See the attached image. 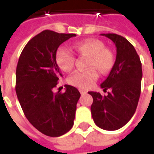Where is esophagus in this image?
<instances>
[{"label": "esophagus", "mask_w": 154, "mask_h": 154, "mask_svg": "<svg viewBox=\"0 0 154 154\" xmlns=\"http://www.w3.org/2000/svg\"><path fill=\"white\" fill-rule=\"evenodd\" d=\"M80 91L81 95H85V94H87V91H83V90H79Z\"/></svg>", "instance_id": "1"}]
</instances>
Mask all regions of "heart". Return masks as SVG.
<instances>
[{"mask_svg":"<svg viewBox=\"0 0 154 154\" xmlns=\"http://www.w3.org/2000/svg\"><path fill=\"white\" fill-rule=\"evenodd\" d=\"M104 44L98 39H87L73 45V48L79 55L87 56V70L76 71L68 77V82L81 89L90 88L97 81L98 73L95 67L101 73H106L114 64L112 52L106 48ZM75 55L65 46L57 48L55 53V61L57 66L65 72L70 71L74 66Z\"/></svg>","mask_w":154,"mask_h":154,"instance_id":"obj_1","label":"heart"}]
</instances>
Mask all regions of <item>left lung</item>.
Segmentation results:
<instances>
[{
	"instance_id": "1",
	"label": "left lung",
	"mask_w": 154,
	"mask_h": 154,
	"mask_svg": "<svg viewBox=\"0 0 154 154\" xmlns=\"http://www.w3.org/2000/svg\"><path fill=\"white\" fill-rule=\"evenodd\" d=\"M113 41L116 58L109 76L100 84L107 96L89 91L94 122L100 129L116 130L129 122L138 106L142 79V64L135 48L125 38L116 34H101Z\"/></svg>"
}]
</instances>
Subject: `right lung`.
<instances>
[{"mask_svg": "<svg viewBox=\"0 0 154 154\" xmlns=\"http://www.w3.org/2000/svg\"><path fill=\"white\" fill-rule=\"evenodd\" d=\"M75 36L42 31L25 45L16 67L15 91L23 112L35 129L50 137L63 135L72 129L81 97L77 88L69 85L64 93L53 92L63 77L55 61L56 50Z\"/></svg>", "mask_w": 154, "mask_h": 154, "instance_id": "right-lung-1", "label": "right lung"}]
</instances>
